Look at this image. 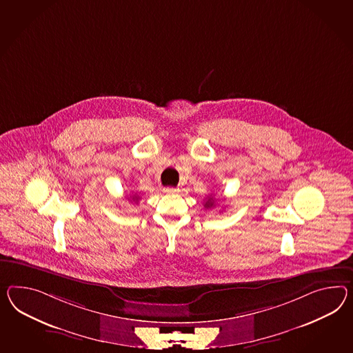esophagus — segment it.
Instances as JSON below:
<instances>
[{
    "instance_id": "34e87169",
    "label": "esophagus",
    "mask_w": 353,
    "mask_h": 353,
    "mask_svg": "<svg viewBox=\"0 0 353 353\" xmlns=\"http://www.w3.org/2000/svg\"><path fill=\"white\" fill-rule=\"evenodd\" d=\"M163 192L165 193H168V194H174V193H176L178 190L176 188H174V187H166V188H163Z\"/></svg>"
}]
</instances>
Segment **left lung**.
I'll use <instances>...</instances> for the list:
<instances>
[{"instance_id":"obj_1","label":"left lung","mask_w":353,"mask_h":353,"mask_svg":"<svg viewBox=\"0 0 353 353\" xmlns=\"http://www.w3.org/2000/svg\"><path fill=\"white\" fill-rule=\"evenodd\" d=\"M212 206H214V199L210 197V199H208V201H206V203H205V208H212Z\"/></svg>"}]
</instances>
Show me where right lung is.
I'll list each match as a JSON object with an SVG mask.
<instances>
[{
  "mask_svg": "<svg viewBox=\"0 0 353 353\" xmlns=\"http://www.w3.org/2000/svg\"><path fill=\"white\" fill-rule=\"evenodd\" d=\"M133 201H138V197H137V196H133Z\"/></svg>",
  "mask_w": 353,
  "mask_h": 353,
  "instance_id": "add662e5",
  "label": "right lung"
}]
</instances>
